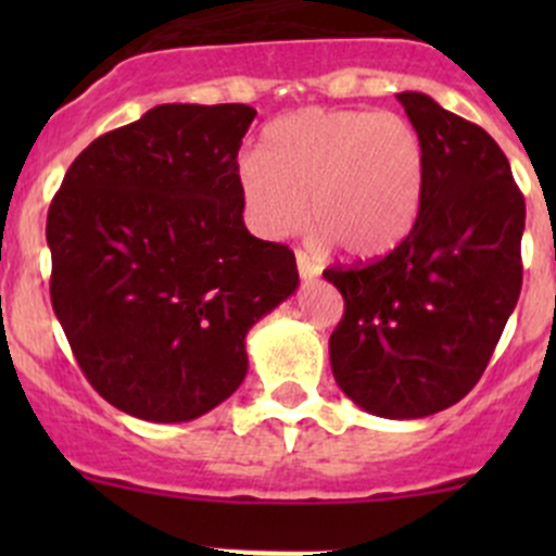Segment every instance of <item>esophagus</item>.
<instances>
[{"mask_svg": "<svg viewBox=\"0 0 556 556\" xmlns=\"http://www.w3.org/2000/svg\"><path fill=\"white\" fill-rule=\"evenodd\" d=\"M295 263H299L301 279H314L319 274V266H317V263H312V257L306 255L304 250L295 252Z\"/></svg>", "mask_w": 556, "mask_h": 556, "instance_id": "1", "label": "esophagus"}]
</instances>
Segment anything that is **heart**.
Segmentation results:
<instances>
[{
	"instance_id": "1",
	"label": "heart",
	"mask_w": 556,
	"mask_h": 556,
	"mask_svg": "<svg viewBox=\"0 0 556 556\" xmlns=\"http://www.w3.org/2000/svg\"><path fill=\"white\" fill-rule=\"evenodd\" d=\"M239 193L263 237L312 226L350 257H379L412 233L425 193V144L395 112L306 106L268 123Z\"/></svg>"
}]
</instances>
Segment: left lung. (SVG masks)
Wrapping results in <instances>:
<instances>
[{
  "label": "left lung",
  "mask_w": 556,
  "mask_h": 556,
  "mask_svg": "<svg viewBox=\"0 0 556 556\" xmlns=\"http://www.w3.org/2000/svg\"><path fill=\"white\" fill-rule=\"evenodd\" d=\"M397 102L425 144V193L390 255L330 266L344 295L330 368L346 397L387 419L463 401L484 374L521 290L525 195L495 139L425 93Z\"/></svg>",
  "instance_id": "left-lung-1"
}]
</instances>
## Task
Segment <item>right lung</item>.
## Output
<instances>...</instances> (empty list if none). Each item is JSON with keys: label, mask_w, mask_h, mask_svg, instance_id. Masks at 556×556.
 I'll list each match as a JSON object with an SVG mask.
<instances>
[{"label": "right lung", "mask_w": 556, "mask_h": 556, "mask_svg": "<svg viewBox=\"0 0 556 556\" xmlns=\"http://www.w3.org/2000/svg\"><path fill=\"white\" fill-rule=\"evenodd\" d=\"M247 104H159L93 139L48 210L50 304L93 390L188 422L247 374L244 336L299 288L288 244L244 226Z\"/></svg>", "instance_id": "right-lung-1"}]
</instances>
